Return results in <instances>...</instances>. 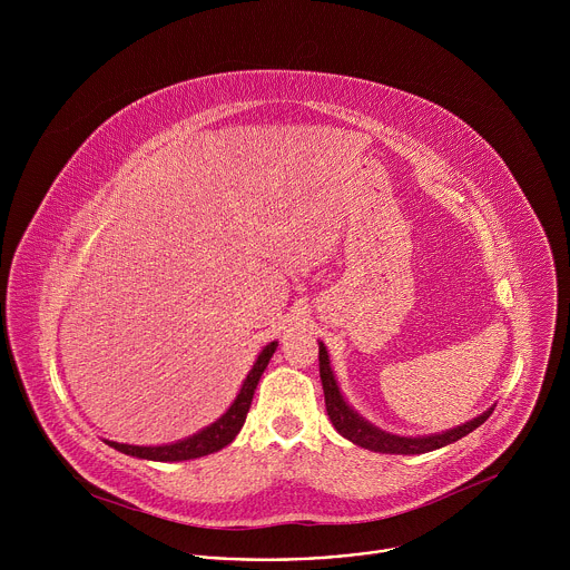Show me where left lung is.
I'll return each mask as SVG.
<instances>
[{
  "label": "left lung",
  "instance_id": "1",
  "mask_svg": "<svg viewBox=\"0 0 570 570\" xmlns=\"http://www.w3.org/2000/svg\"><path fill=\"white\" fill-rule=\"evenodd\" d=\"M317 358H320V381H322V390H324V405H327V415H330L334 429L350 442H354L367 451H374V453H396V455L429 453V451H435V449H442L446 444L462 440L464 435L475 431L480 424H484L487 417L494 413V405H492V409H487L482 415H478L455 429L433 433V435H417V438L394 435V433H387V431L374 426L372 422H367L347 403V399L343 396L341 385L336 381V374L332 370L330 352H327V347H324L322 341L317 343Z\"/></svg>",
  "mask_w": 570,
  "mask_h": 570
}]
</instances>
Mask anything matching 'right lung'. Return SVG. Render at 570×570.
Here are the masks:
<instances>
[{
	"label": "right lung",
	"mask_w": 570,
	"mask_h": 570,
	"mask_svg": "<svg viewBox=\"0 0 570 570\" xmlns=\"http://www.w3.org/2000/svg\"><path fill=\"white\" fill-rule=\"evenodd\" d=\"M275 350H277V341L268 343L259 352L253 370L248 372L246 379H243V385H240L236 399L229 403V409L216 422L200 429L198 433H194L185 440H178V442L157 444V446L121 444V442H112V440H104V442L108 446L126 453V455H132V458H139V460H153V462H183V460L203 458V455H209V453H216V451L225 449L238 435L243 424H246V415L250 411V403H253L257 383H259L264 370L268 367Z\"/></svg>",
	"instance_id": "add662e5"
}]
</instances>
